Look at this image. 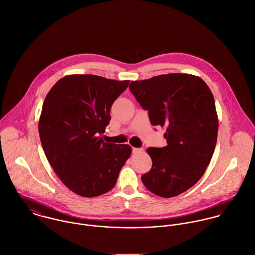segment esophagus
I'll use <instances>...</instances> for the list:
<instances>
[{"mask_svg":"<svg viewBox=\"0 0 255 255\" xmlns=\"http://www.w3.org/2000/svg\"><path fill=\"white\" fill-rule=\"evenodd\" d=\"M132 151H133V153H140V152H142L143 151V149L142 148H132Z\"/></svg>","mask_w":255,"mask_h":255,"instance_id":"obj_1","label":"esophagus"}]
</instances>
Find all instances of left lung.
Wrapping results in <instances>:
<instances>
[{
    "instance_id": "8db88e82",
    "label": "left lung",
    "mask_w": 255,
    "mask_h": 255,
    "mask_svg": "<svg viewBox=\"0 0 255 255\" xmlns=\"http://www.w3.org/2000/svg\"><path fill=\"white\" fill-rule=\"evenodd\" d=\"M129 89L151 124L166 129L167 145L147 149L153 165L142 181L157 196L179 195L202 177L215 151L219 123L214 97L202 79L178 73L131 82Z\"/></svg>"
}]
</instances>
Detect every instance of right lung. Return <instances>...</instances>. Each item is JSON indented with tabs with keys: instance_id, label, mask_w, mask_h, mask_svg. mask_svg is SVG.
Here are the masks:
<instances>
[{
	"instance_id": "1",
	"label": "right lung",
	"mask_w": 255,
	"mask_h": 255,
	"mask_svg": "<svg viewBox=\"0 0 255 255\" xmlns=\"http://www.w3.org/2000/svg\"><path fill=\"white\" fill-rule=\"evenodd\" d=\"M128 85L72 75L59 80L44 100L38 126L43 151L60 180L78 195L96 197L111 190L131 154L130 146L100 137L113 102Z\"/></svg>"
}]
</instances>
